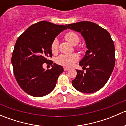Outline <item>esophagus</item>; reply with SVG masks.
<instances>
[{
    "instance_id": "1",
    "label": "esophagus",
    "mask_w": 126,
    "mask_h": 126,
    "mask_svg": "<svg viewBox=\"0 0 126 126\" xmlns=\"http://www.w3.org/2000/svg\"><path fill=\"white\" fill-rule=\"evenodd\" d=\"M64 70L65 71H66L69 70V68H65V67H64Z\"/></svg>"
}]
</instances>
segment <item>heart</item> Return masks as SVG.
Returning a JSON list of instances; mask_svg holds the SVG:
<instances>
[{
  "mask_svg": "<svg viewBox=\"0 0 126 126\" xmlns=\"http://www.w3.org/2000/svg\"><path fill=\"white\" fill-rule=\"evenodd\" d=\"M66 40L73 45H76L79 41V38L78 35L74 32H69L64 35ZM58 41L57 39H55L52 43L50 46L51 51L53 54H56L58 51ZM79 60V57L77 54H61L56 58L55 62L57 64L66 68H70L75 63Z\"/></svg>",
  "mask_w": 126,
  "mask_h": 126,
  "instance_id": "b5f03b06",
  "label": "heart"
}]
</instances>
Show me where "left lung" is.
Here are the masks:
<instances>
[{
	"mask_svg": "<svg viewBox=\"0 0 126 126\" xmlns=\"http://www.w3.org/2000/svg\"><path fill=\"white\" fill-rule=\"evenodd\" d=\"M66 26L82 34L88 49L79 63L86 71L77 70V76L72 81V86L86 93L98 91L107 82L115 67L113 41L105 29L93 22L82 21Z\"/></svg>",
	"mask_w": 126,
	"mask_h": 126,
	"instance_id": "obj_1",
	"label": "left lung"
}]
</instances>
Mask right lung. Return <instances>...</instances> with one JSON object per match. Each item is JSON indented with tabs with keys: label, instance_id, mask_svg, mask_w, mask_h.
Segmentation results:
<instances>
[{
	"label": "right lung",
	"instance_id": "right-lung-1",
	"mask_svg": "<svg viewBox=\"0 0 126 126\" xmlns=\"http://www.w3.org/2000/svg\"><path fill=\"white\" fill-rule=\"evenodd\" d=\"M66 29L65 25L40 21L29 27L16 41L11 57L14 74L20 87L30 96H46L55 87L63 68L49 60L52 57L50 46ZM44 63L51 65L52 69L44 70Z\"/></svg>",
	"mask_w": 126,
	"mask_h": 126
}]
</instances>
